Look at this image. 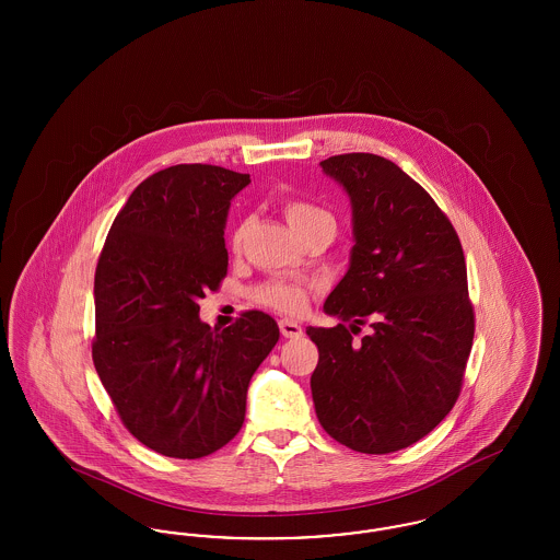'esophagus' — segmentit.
Masks as SVG:
<instances>
[{"label": "esophagus", "instance_id": "esophagus-1", "mask_svg": "<svg viewBox=\"0 0 560 560\" xmlns=\"http://www.w3.org/2000/svg\"><path fill=\"white\" fill-rule=\"evenodd\" d=\"M279 329H281V336H283V338H300V336H302V327H300L295 320H279Z\"/></svg>", "mask_w": 560, "mask_h": 560}]
</instances>
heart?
Here are the masks:
<instances>
[{"instance_id":"obj_1","label":"heart","mask_w":560,"mask_h":560,"mask_svg":"<svg viewBox=\"0 0 560 560\" xmlns=\"http://www.w3.org/2000/svg\"><path fill=\"white\" fill-rule=\"evenodd\" d=\"M285 215L295 233H300L317 222H323V220H331V215L325 210H320L313 203H306V201H290L285 206ZM241 240H243V231L240 229L233 237L235 247H240ZM252 295L258 304L272 308L277 313H285V315H300L308 304V293L298 285L283 283V281H267V283L258 285Z\"/></svg>"}]
</instances>
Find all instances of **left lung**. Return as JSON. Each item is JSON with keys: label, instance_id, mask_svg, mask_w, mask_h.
I'll return each mask as SVG.
<instances>
[{"label": "left lung", "instance_id": "1", "mask_svg": "<svg viewBox=\"0 0 560 560\" xmlns=\"http://www.w3.org/2000/svg\"><path fill=\"white\" fill-rule=\"evenodd\" d=\"M320 167L347 190L354 245L323 306L342 323L306 329L319 348L315 411L354 452H399L439 427L459 397L475 338L462 243L397 163L347 153ZM361 324L373 331L357 343Z\"/></svg>", "mask_w": 560, "mask_h": 560}]
</instances>
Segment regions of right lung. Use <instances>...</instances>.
Masks as SVG:
<instances>
[{
    "mask_svg": "<svg viewBox=\"0 0 560 560\" xmlns=\"http://www.w3.org/2000/svg\"><path fill=\"white\" fill-rule=\"evenodd\" d=\"M249 174L180 163L133 188L94 277L92 359L124 427L149 450L197 459L243 427L247 386L279 327L247 311L226 329L199 300L226 277L224 226Z\"/></svg>",
    "mask_w": 560,
    "mask_h": 560,
    "instance_id": "right-lung-1",
    "label": "right lung"
}]
</instances>
